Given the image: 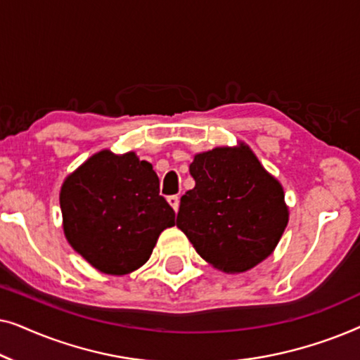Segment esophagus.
<instances>
[{"mask_svg":"<svg viewBox=\"0 0 360 360\" xmlns=\"http://www.w3.org/2000/svg\"><path fill=\"white\" fill-rule=\"evenodd\" d=\"M167 201H169V205L172 206V208H174V211H179V206H180V198L176 195H174V196H169V198H167Z\"/></svg>","mask_w":360,"mask_h":360,"instance_id":"esophagus-1","label":"esophagus"}]
</instances>
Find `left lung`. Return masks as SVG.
Segmentation results:
<instances>
[{"mask_svg":"<svg viewBox=\"0 0 360 360\" xmlns=\"http://www.w3.org/2000/svg\"><path fill=\"white\" fill-rule=\"evenodd\" d=\"M195 188L181 196L176 228L200 257L226 274L248 272L277 248L288 224L283 186L244 142L195 154Z\"/></svg>","mask_w":360,"mask_h":360,"instance_id":"1","label":"left lung"}]
</instances>
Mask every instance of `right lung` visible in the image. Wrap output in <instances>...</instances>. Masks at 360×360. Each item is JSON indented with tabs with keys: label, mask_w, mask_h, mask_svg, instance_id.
<instances>
[{
	"label": "right lung",
	"mask_w": 360,
	"mask_h": 360,
	"mask_svg": "<svg viewBox=\"0 0 360 360\" xmlns=\"http://www.w3.org/2000/svg\"><path fill=\"white\" fill-rule=\"evenodd\" d=\"M63 234L91 267L126 275L149 260L175 211L159 195V176L136 152L93 154L63 180Z\"/></svg>",
	"instance_id": "add662e5"
}]
</instances>
